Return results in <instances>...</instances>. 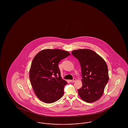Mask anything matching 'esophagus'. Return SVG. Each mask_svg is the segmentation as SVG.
I'll list each match as a JSON object with an SVG mask.
<instances>
[{"label":"esophagus","instance_id":"34e87169","mask_svg":"<svg viewBox=\"0 0 128 128\" xmlns=\"http://www.w3.org/2000/svg\"><path fill=\"white\" fill-rule=\"evenodd\" d=\"M76 78H74V79H73V80H70V82H75L76 81Z\"/></svg>","mask_w":128,"mask_h":128}]
</instances>
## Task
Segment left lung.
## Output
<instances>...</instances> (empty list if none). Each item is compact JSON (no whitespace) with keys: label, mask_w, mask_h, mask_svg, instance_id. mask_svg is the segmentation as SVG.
I'll use <instances>...</instances> for the list:
<instances>
[{"label":"left lung","mask_w":128,"mask_h":128,"mask_svg":"<svg viewBox=\"0 0 128 128\" xmlns=\"http://www.w3.org/2000/svg\"><path fill=\"white\" fill-rule=\"evenodd\" d=\"M81 67L82 87L78 90L82 100L92 103L99 100L109 80L108 71L105 60L93 50L79 49L72 52Z\"/></svg>","instance_id":"obj_1"}]
</instances>
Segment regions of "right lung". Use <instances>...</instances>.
<instances>
[{
    "instance_id": "1",
    "label": "right lung",
    "mask_w": 128,
    "mask_h": 128,
    "mask_svg": "<svg viewBox=\"0 0 128 128\" xmlns=\"http://www.w3.org/2000/svg\"><path fill=\"white\" fill-rule=\"evenodd\" d=\"M66 51L60 49H46L35 56L31 63L30 79L36 95L40 100L52 103L64 94L68 84L60 76L58 64L70 56Z\"/></svg>"
}]
</instances>
